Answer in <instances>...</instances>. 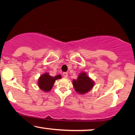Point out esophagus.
Masks as SVG:
<instances>
[{"label":"esophagus","instance_id":"34e87169","mask_svg":"<svg viewBox=\"0 0 135 135\" xmlns=\"http://www.w3.org/2000/svg\"><path fill=\"white\" fill-rule=\"evenodd\" d=\"M63 76H64L65 78H67L68 73H67V72H64V73H63Z\"/></svg>","mask_w":135,"mask_h":135}]
</instances>
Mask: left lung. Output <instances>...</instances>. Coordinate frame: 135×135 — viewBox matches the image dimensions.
<instances>
[{
    "label": "left lung",
    "instance_id": "obj_1",
    "mask_svg": "<svg viewBox=\"0 0 135 135\" xmlns=\"http://www.w3.org/2000/svg\"><path fill=\"white\" fill-rule=\"evenodd\" d=\"M94 82L85 72H81L77 79L73 80V85L78 93L84 94L90 91L94 87Z\"/></svg>",
    "mask_w": 135,
    "mask_h": 135
}]
</instances>
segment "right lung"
<instances>
[{"label":"right lung","instance_id":"1","mask_svg":"<svg viewBox=\"0 0 135 135\" xmlns=\"http://www.w3.org/2000/svg\"><path fill=\"white\" fill-rule=\"evenodd\" d=\"M61 74L53 77V76H50L48 73H44L38 79V86L42 91L45 92L50 91L53 87L56 80L61 79Z\"/></svg>","mask_w":135,"mask_h":135}]
</instances>
